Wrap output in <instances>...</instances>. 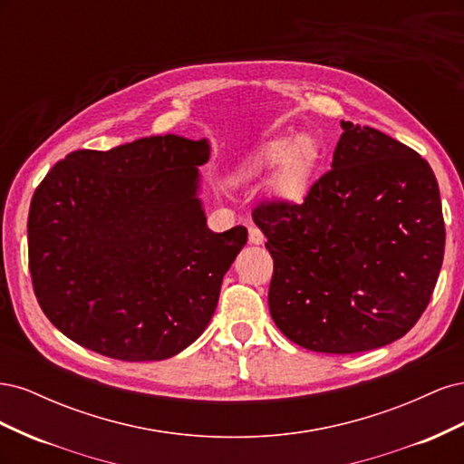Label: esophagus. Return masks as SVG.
I'll list each match as a JSON object with an SVG mask.
<instances>
[{
  "label": "esophagus",
  "mask_w": 464,
  "mask_h": 464,
  "mask_svg": "<svg viewBox=\"0 0 464 464\" xmlns=\"http://www.w3.org/2000/svg\"><path fill=\"white\" fill-rule=\"evenodd\" d=\"M263 242H265V236H263V232H261L259 228H256V227H251V228H249V244L261 246Z\"/></svg>",
  "instance_id": "1"
}]
</instances>
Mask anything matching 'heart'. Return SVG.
<instances>
[{
	"mask_svg": "<svg viewBox=\"0 0 464 464\" xmlns=\"http://www.w3.org/2000/svg\"><path fill=\"white\" fill-rule=\"evenodd\" d=\"M317 157L319 149L312 137L300 135L294 141L280 139L259 154V159L251 164L247 172H256L263 166L280 162L273 179V193L278 199L294 201L304 198L307 188H310Z\"/></svg>",
	"mask_w": 464,
	"mask_h": 464,
	"instance_id": "b5f03b06",
	"label": "heart"
}]
</instances>
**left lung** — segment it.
<instances>
[{"label":"left lung","instance_id":"obj_1","mask_svg":"<svg viewBox=\"0 0 464 464\" xmlns=\"http://www.w3.org/2000/svg\"><path fill=\"white\" fill-rule=\"evenodd\" d=\"M341 125L331 170L304 203L254 208L275 263V325L325 354L366 353L409 333L430 304L445 249L430 164L368 125Z\"/></svg>","mask_w":464,"mask_h":464}]
</instances>
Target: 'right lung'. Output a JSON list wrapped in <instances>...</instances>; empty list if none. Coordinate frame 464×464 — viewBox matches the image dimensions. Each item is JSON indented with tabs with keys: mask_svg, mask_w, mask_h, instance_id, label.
I'll return each instance as SVG.
<instances>
[{
	"mask_svg": "<svg viewBox=\"0 0 464 464\" xmlns=\"http://www.w3.org/2000/svg\"><path fill=\"white\" fill-rule=\"evenodd\" d=\"M207 139L143 137L75 150L36 188L29 269L42 312L67 339L125 360H166L198 341L222 276L247 242L207 228L198 198Z\"/></svg>",
	"mask_w": 464,
	"mask_h": 464,
	"instance_id": "obj_1",
	"label": "right lung"
}]
</instances>
